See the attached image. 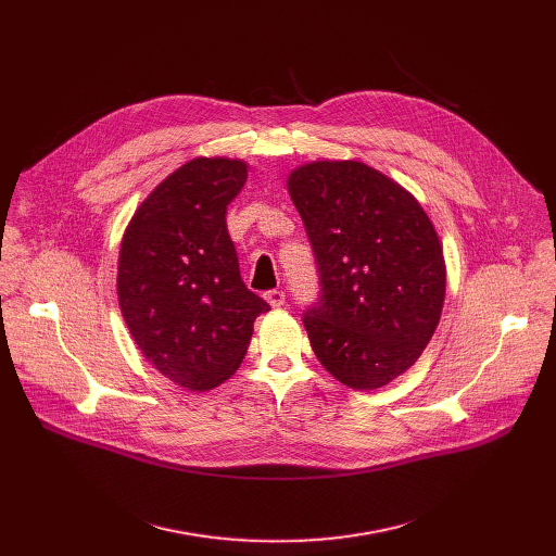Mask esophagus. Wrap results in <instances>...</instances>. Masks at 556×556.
<instances>
[{
  "label": "esophagus",
  "instance_id": "obj_1",
  "mask_svg": "<svg viewBox=\"0 0 556 556\" xmlns=\"http://www.w3.org/2000/svg\"><path fill=\"white\" fill-rule=\"evenodd\" d=\"M266 301L273 305V307H281L286 303V292L283 290H268L266 292Z\"/></svg>",
  "mask_w": 556,
  "mask_h": 556
}]
</instances>
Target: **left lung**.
<instances>
[{
    "label": "left lung",
    "mask_w": 556,
    "mask_h": 556,
    "mask_svg": "<svg viewBox=\"0 0 556 556\" xmlns=\"http://www.w3.org/2000/svg\"><path fill=\"white\" fill-rule=\"evenodd\" d=\"M286 185L321 277V299L303 314L316 358L352 389L389 384L440 324L446 264L431 217L358 161L305 163Z\"/></svg>",
    "instance_id": "obj_1"
}]
</instances>
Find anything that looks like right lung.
<instances>
[{
  "instance_id": "1",
  "label": "right lung",
  "mask_w": 556,
  "mask_h": 556,
  "mask_svg": "<svg viewBox=\"0 0 556 556\" xmlns=\"http://www.w3.org/2000/svg\"><path fill=\"white\" fill-rule=\"evenodd\" d=\"M247 178L240 157H193L140 202L123 232V319L142 356L189 391L230 378L255 319L270 309L244 286L226 228V206Z\"/></svg>"
}]
</instances>
